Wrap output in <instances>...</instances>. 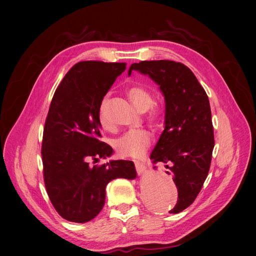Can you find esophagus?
I'll return each mask as SVG.
<instances>
[{
    "instance_id": "esophagus-1",
    "label": "esophagus",
    "mask_w": 256,
    "mask_h": 256,
    "mask_svg": "<svg viewBox=\"0 0 256 256\" xmlns=\"http://www.w3.org/2000/svg\"><path fill=\"white\" fill-rule=\"evenodd\" d=\"M136 164V172L138 175H142L145 171H146V166L144 164H142V162L140 161H134Z\"/></svg>"
}]
</instances>
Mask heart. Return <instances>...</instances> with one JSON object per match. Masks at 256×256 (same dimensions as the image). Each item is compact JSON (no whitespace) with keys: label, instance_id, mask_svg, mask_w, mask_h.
<instances>
[{"label":"heart","instance_id":"1","mask_svg":"<svg viewBox=\"0 0 256 256\" xmlns=\"http://www.w3.org/2000/svg\"><path fill=\"white\" fill-rule=\"evenodd\" d=\"M127 95L130 102L136 108L138 111L146 112L148 110L150 118L152 122L159 120L162 114V108L158 104H154L152 92L143 86H131L127 90ZM98 120L100 126L109 130L112 128V122L106 111V104L102 102L98 113ZM152 143V134L148 130L136 128L124 132L116 138L115 150L122 157L141 158Z\"/></svg>","mask_w":256,"mask_h":256}]
</instances>
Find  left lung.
Returning <instances> with one entry per match:
<instances>
[{
	"instance_id": "left-lung-1",
	"label": "left lung",
	"mask_w": 256,
	"mask_h": 256,
	"mask_svg": "<svg viewBox=\"0 0 256 256\" xmlns=\"http://www.w3.org/2000/svg\"><path fill=\"white\" fill-rule=\"evenodd\" d=\"M132 70L148 76L164 97V130L150 159L164 162L166 173L173 174L178 200L170 212L178 214L196 200L210 168L214 140L209 100L196 76L182 63L143 60L131 65L128 76Z\"/></svg>"
}]
</instances>
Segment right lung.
<instances>
[{
	"label": "right lung",
	"instance_id": "1",
	"mask_svg": "<svg viewBox=\"0 0 256 256\" xmlns=\"http://www.w3.org/2000/svg\"><path fill=\"white\" fill-rule=\"evenodd\" d=\"M125 63L84 60L69 70L54 92L44 128L42 157L44 184L52 205L70 222L85 223L102 212L106 187L115 178L134 180V164L106 159L112 147L100 142L98 113L102 99Z\"/></svg>",
	"mask_w": 256,
	"mask_h": 256
}]
</instances>
